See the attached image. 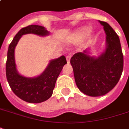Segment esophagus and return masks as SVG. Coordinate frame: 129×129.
Masks as SVG:
<instances>
[{
    "mask_svg": "<svg viewBox=\"0 0 129 129\" xmlns=\"http://www.w3.org/2000/svg\"><path fill=\"white\" fill-rule=\"evenodd\" d=\"M66 58H67V62H68V63H69V62H70V60H71V56H67Z\"/></svg>",
    "mask_w": 129,
    "mask_h": 129,
    "instance_id": "1",
    "label": "esophagus"
}]
</instances>
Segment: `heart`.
<instances>
[{
  "instance_id": "1",
  "label": "heart",
  "mask_w": 129,
  "mask_h": 129,
  "mask_svg": "<svg viewBox=\"0 0 129 129\" xmlns=\"http://www.w3.org/2000/svg\"><path fill=\"white\" fill-rule=\"evenodd\" d=\"M89 30L90 29L88 27H82L79 30H77V31L73 34V35H72V37H71V41H74L82 40L85 38L88 34Z\"/></svg>"
}]
</instances>
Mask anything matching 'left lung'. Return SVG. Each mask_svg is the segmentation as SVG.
Instances as JSON below:
<instances>
[{
	"mask_svg": "<svg viewBox=\"0 0 129 129\" xmlns=\"http://www.w3.org/2000/svg\"><path fill=\"white\" fill-rule=\"evenodd\" d=\"M106 35L105 51L90 56V48L75 54L70 62L77 88L90 96H103L112 90L123 71V54L120 39L107 22L99 21Z\"/></svg>",
	"mask_w": 129,
	"mask_h": 129,
	"instance_id": "1",
	"label": "left lung"
}]
</instances>
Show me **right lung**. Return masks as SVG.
<instances>
[{
  "label": "right lung",
  "mask_w": 129,
  "mask_h": 129,
  "mask_svg": "<svg viewBox=\"0 0 129 129\" xmlns=\"http://www.w3.org/2000/svg\"><path fill=\"white\" fill-rule=\"evenodd\" d=\"M35 34L45 37L50 33L45 27L39 25H30L23 28L14 37L9 46L6 62V76L15 95L22 100L31 103H39L51 97L56 79L67 60L64 56L50 61L43 72L37 77H27L20 75L16 67L15 48L22 35Z\"/></svg>",
  "instance_id": "add662e5"
}]
</instances>
